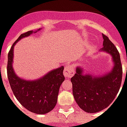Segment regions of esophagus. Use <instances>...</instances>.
<instances>
[{
	"mask_svg": "<svg viewBox=\"0 0 127 127\" xmlns=\"http://www.w3.org/2000/svg\"><path fill=\"white\" fill-rule=\"evenodd\" d=\"M64 75L66 77H71L75 74V71L72 65H66L64 69Z\"/></svg>",
	"mask_w": 127,
	"mask_h": 127,
	"instance_id": "esophagus-1",
	"label": "esophagus"
}]
</instances>
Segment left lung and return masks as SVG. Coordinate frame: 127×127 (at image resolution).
Masks as SVG:
<instances>
[{
    "label": "left lung",
    "mask_w": 127,
    "mask_h": 127,
    "mask_svg": "<svg viewBox=\"0 0 127 127\" xmlns=\"http://www.w3.org/2000/svg\"><path fill=\"white\" fill-rule=\"evenodd\" d=\"M102 36L103 47L99 52L111 56L112 69L103 74L96 75L77 66L76 73L71 79L75 100L80 108L87 113H96L109 106L120 90L122 81L120 54L109 38L103 34Z\"/></svg>",
    "instance_id": "1"
}]
</instances>
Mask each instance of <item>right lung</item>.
<instances>
[{"mask_svg":"<svg viewBox=\"0 0 127 127\" xmlns=\"http://www.w3.org/2000/svg\"><path fill=\"white\" fill-rule=\"evenodd\" d=\"M41 29L22 34L13 44L8 54L7 76L13 93L21 105L30 112L45 114L52 111L56 105L59 88L64 80V66L53 69L39 79L33 80L18 77L13 67L15 45L22 39L36 33Z\"/></svg>","mask_w":127,"mask_h":127,"instance_id":"right-lung-1","label":"right lung"}]
</instances>
